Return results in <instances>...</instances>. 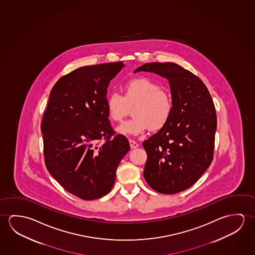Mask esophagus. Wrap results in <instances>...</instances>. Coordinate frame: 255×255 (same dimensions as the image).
I'll return each mask as SVG.
<instances>
[{"label": "esophagus", "instance_id": "34e87169", "mask_svg": "<svg viewBox=\"0 0 255 255\" xmlns=\"http://www.w3.org/2000/svg\"><path fill=\"white\" fill-rule=\"evenodd\" d=\"M129 144L130 147H131V149H135V148H137L139 144H138L136 141H133V140H129Z\"/></svg>", "mask_w": 255, "mask_h": 255}]
</instances>
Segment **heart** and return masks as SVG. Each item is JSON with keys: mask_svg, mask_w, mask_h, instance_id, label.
Returning a JSON list of instances; mask_svg holds the SVG:
<instances>
[{"mask_svg": "<svg viewBox=\"0 0 255 255\" xmlns=\"http://www.w3.org/2000/svg\"><path fill=\"white\" fill-rule=\"evenodd\" d=\"M124 96L110 94L106 99V112L114 122H122L133 106V117L117 128L118 133L125 135H138L151 128H162L169 121L173 112V102L169 94L161 90L160 86L147 78H135L123 86Z\"/></svg>", "mask_w": 255, "mask_h": 255, "instance_id": "b5f03b06", "label": "heart"}]
</instances>
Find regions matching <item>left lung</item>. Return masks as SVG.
Segmentation results:
<instances>
[{
  "mask_svg": "<svg viewBox=\"0 0 255 255\" xmlns=\"http://www.w3.org/2000/svg\"><path fill=\"white\" fill-rule=\"evenodd\" d=\"M169 82L173 112L158 133L142 142L147 153L143 176L154 190L175 194L198 181L214 157L217 119L203 81L174 63H148L134 70Z\"/></svg>",
  "mask_w": 255,
  "mask_h": 255,
  "instance_id": "8db88e82",
  "label": "left lung"
}]
</instances>
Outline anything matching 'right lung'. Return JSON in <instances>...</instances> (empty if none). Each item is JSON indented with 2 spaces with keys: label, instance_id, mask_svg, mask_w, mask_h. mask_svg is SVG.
<instances>
[{
  "label": "right lung",
  "instance_id": "add662e5",
  "mask_svg": "<svg viewBox=\"0 0 255 255\" xmlns=\"http://www.w3.org/2000/svg\"><path fill=\"white\" fill-rule=\"evenodd\" d=\"M124 66L80 67L61 77L49 94L41 125L45 165L61 186L84 200L109 193L130 150L128 139L114 133L105 107L110 81Z\"/></svg>",
  "mask_w": 255,
  "mask_h": 255
}]
</instances>
